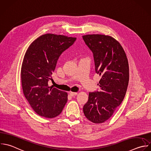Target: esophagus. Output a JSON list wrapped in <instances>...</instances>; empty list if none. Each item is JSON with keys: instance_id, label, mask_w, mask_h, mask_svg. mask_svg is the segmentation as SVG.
I'll return each mask as SVG.
<instances>
[{"instance_id": "34e87169", "label": "esophagus", "mask_w": 151, "mask_h": 151, "mask_svg": "<svg viewBox=\"0 0 151 151\" xmlns=\"http://www.w3.org/2000/svg\"><path fill=\"white\" fill-rule=\"evenodd\" d=\"M70 96H72V97H74L75 96H76L77 94V93H76V92H70Z\"/></svg>"}]
</instances>
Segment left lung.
Instances as JSON below:
<instances>
[{
	"label": "left lung",
	"mask_w": 151,
	"mask_h": 151,
	"mask_svg": "<svg viewBox=\"0 0 151 151\" xmlns=\"http://www.w3.org/2000/svg\"><path fill=\"white\" fill-rule=\"evenodd\" d=\"M93 54L96 73L101 76L100 91L89 93L83 112L88 120L101 123L108 120L125 96L129 78L126 55L120 43L110 36H83Z\"/></svg>",
	"instance_id": "obj_1"
}]
</instances>
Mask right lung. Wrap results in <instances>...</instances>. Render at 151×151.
<instances>
[{"label":"right lung","instance_id":"obj_1","mask_svg":"<svg viewBox=\"0 0 151 151\" xmlns=\"http://www.w3.org/2000/svg\"><path fill=\"white\" fill-rule=\"evenodd\" d=\"M76 38L47 34L29 46L21 67L22 90L32 109L40 116L54 118L58 116L67 102L68 94L49 87L52 74L61 54Z\"/></svg>","mask_w":151,"mask_h":151}]
</instances>
